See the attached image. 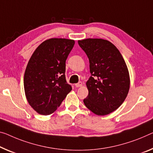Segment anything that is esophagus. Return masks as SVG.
Wrapping results in <instances>:
<instances>
[{
  "mask_svg": "<svg viewBox=\"0 0 153 153\" xmlns=\"http://www.w3.org/2000/svg\"><path fill=\"white\" fill-rule=\"evenodd\" d=\"M82 85H83V83H82L81 81L79 82L78 83L75 84V86H76V88H79V87H81Z\"/></svg>",
  "mask_w": 153,
  "mask_h": 153,
  "instance_id": "34e87169",
  "label": "esophagus"
}]
</instances>
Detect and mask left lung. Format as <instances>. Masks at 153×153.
<instances>
[{
  "instance_id": "1",
  "label": "left lung",
  "mask_w": 153,
  "mask_h": 153,
  "mask_svg": "<svg viewBox=\"0 0 153 153\" xmlns=\"http://www.w3.org/2000/svg\"><path fill=\"white\" fill-rule=\"evenodd\" d=\"M78 44L88 56L91 74L86 83L89 93L84 104L98 116L111 114L123 104L130 88L124 58L106 39L88 38L79 40Z\"/></svg>"
}]
</instances>
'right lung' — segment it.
Returning <instances> with one entry per match:
<instances>
[{
    "mask_svg": "<svg viewBox=\"0 0 153 153\" xmlns=\"http://www.w3.org/2000/svg\"><path fill=\"white\" fill-rule=\"evenodd\" d=\"M74 43L65 38L47 39L30 57L25 72V92L29 104L39 114L55 112L72 90L65 80V61Z\"/></svg>",
    "mask_w": 153,
    "mask_h": 153,
    "instance_id": "add662e5",
    "label": "right lung"
}]
</instances>
